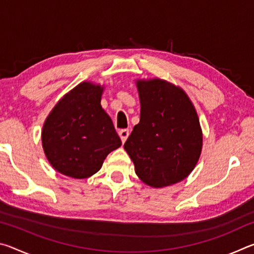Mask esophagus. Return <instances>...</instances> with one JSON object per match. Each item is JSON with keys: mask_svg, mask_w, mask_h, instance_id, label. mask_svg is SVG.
<instances>
[{"mask_svg": "<svg viewBox=\"0 0 254 254\" xmlns=\"http://www.w3.org/2000/svg\"><path fill=\"white\" fill-rule=\"evenodd\" d=\"M128 134H130V132H128L127 128H123V130H120L119 131V135H120V137H121V140H122L123 143L127 141Z\"/></svg>", "mask_w": 254, "mask_h": 254, "instance_id": "34e87169", "label": "esophagus"}]
</instances>
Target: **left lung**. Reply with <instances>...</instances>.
I'll return each mask as SVG.
<instances>
[{
  "mask_svg": "<svg viewBox=\"0 0 254 254\" xmlns=\"http://www.w3.org/2000/svg\"><path fill=\"white\" fill-rule=\"evenodd\" d=\"M140 122L124 143L134 170L148 186L162 188L187 178L203 148L194 104L179 86L165 79H137Z\"/></svg>",
  "mask_w": 254,
  "mask_h": 254,
  "instance_id": "8db88e82",
  "label": "left lung"
}]
</instances>
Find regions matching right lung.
<instances>
[{
    "instance_id": "add662e5",
    "label": "right lung",
    "mask_w": 254,
    "mask_h": 254,
    "mask_svg": "<svg viewBox=\"0 0 254 254\" xmlns=\"http://www.w3.org/2000/svg\"><path fill=\"white\" fill-rule=\"evenodd\" d=\"M104 86L83 81L65 94L47 117L42 148L53 168L75 179L91 177L107 154L121 147L113 122L101 105Z\"/></svg>"
}]
</instances>
